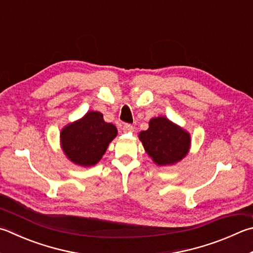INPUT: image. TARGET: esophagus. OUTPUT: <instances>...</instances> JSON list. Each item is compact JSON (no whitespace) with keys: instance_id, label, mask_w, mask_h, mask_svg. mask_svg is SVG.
<instances>
[{"instance_id":"obj_1","label":"esophagus","mask_w":253,"mask_h":253,"mask_svg":"<svg viewBox=\"0 0 253 253\" xmlns=\"http://www.w3.org/2000/svg\"><path fill=\"white\" fill-rule=\"evenodd\" d=\"M123 130L124 131H132L134 130V126H132L131 124H124Z\"/></svg>"}]
</instances>
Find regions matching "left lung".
<instances>
[{"instance_id":"left-lung-1","label":"left lung","mask_w":253,"mask_h":253,"mask_svg":"<svg viewBox=\"0 0 253 253\" xmlns=\"http://www.w3.org/2000/svg\"><path fill=\"white\" fill-rule=\"evenodd\" d=\"M139 139L146 153L159 166L178 163L190 146L189 134L165 117L150 119L149 128L140 131Z\"/></svg>"}]
</instances>
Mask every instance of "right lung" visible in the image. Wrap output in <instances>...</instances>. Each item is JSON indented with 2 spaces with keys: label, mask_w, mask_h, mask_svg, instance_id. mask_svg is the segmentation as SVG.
Masks as SVG:
<instances>
[{
  "label": "right lung",
  "mask_w": 253,
  "mask_h": 253,
  "mask_svg": "<svg viewBox=\"0 0 253 253\" xmlns=\"http://www.w3.org/2000/svg\"><path fill=\"white\" fill-rule=\"evenodd\" d=\"M116 135V127L105 122L103 114L89 112L80 121L63 128L62 148L74 164L84 167L94 166Z\"/></svg>",
  "instance_id": "add662e5"
}]
</instances>
